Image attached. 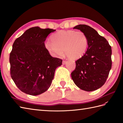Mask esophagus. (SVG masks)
I'll use <instances>...</instances> for the list:
<instances>
[{"label": "esophagus", "instance_id": "esophagus-1", "mask_svg": "<svg viewBox=\"0 0 123 123\" xmlns=\"http://www.w3.org/2000/svg\"><path fill=\"white\" fill-rule=\"evenodd\" d=\"M66 60H63V62H62V64H66Z\"/></svg>", "mask_w": 123, "mask_h": 123}]
</instances>
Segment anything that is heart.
I'll use <instances>...</instances> for the list:
<instances>
[{
    "label": "heart",
    "mask_w": 123,
    "mask_h": 123,
    "mask_svg": "<svg viewBox=\"0 0 123 123\" xmlns=\"http://www.w3.org/2000/svg\"><path fill=\"white\" fill-rule=\"evenodd\" d=\"M51 40L46 42L45 47L51 55L61 56L63 49L66 55L73 59L82 56L88 45L87 36L82 31H59L51 35Z\"/></svg>",
    "instance_id": "obj_1"
}]
</instances>
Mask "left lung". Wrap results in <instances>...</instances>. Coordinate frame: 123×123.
I'll return each instance as SVG.
<instances>
[{
	"label": "left lung",
	"instance_id": "1",
	"mask_svg": "<svg viewBox=\"0 0 123 123\" xmlns=\"http://www.w3.org/2000/svg\"><path fill=\"white\" fill-rule=\"evenodd\" d=\"M87 35L88 48L84 55L75 61L71 78L77 87L86 91L101 87L111 68V48L105 38L89 26L80 24L74 27Z\"/></svg>",
	"mask_w": 123,
	"mask_h": 123
}]
</instances>
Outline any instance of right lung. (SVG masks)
Masks as SVG:
<instances>
[{"instance_id": "1", "label": "right lung", "mask_w": 123, "mask_h": 123, "mask_svg": "<svg viewBox=\"0 0 123 123\" xmlns=\"http://www.w3.org/2000/svg\"><path fill=\"white\" fill-rule=\"evenodd\" d=\"M55 30L33 27L16 39L10 53V73L15 85L28 95H40L51 85L62 60L52 57L45 47L49 34Z\"/></svg>"}]
</instances>
